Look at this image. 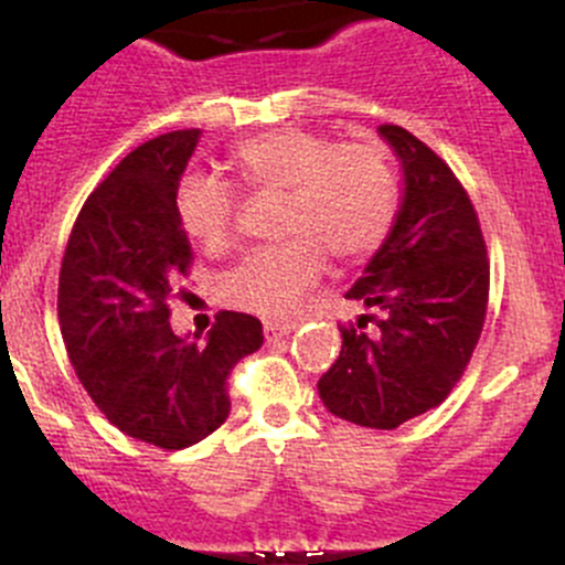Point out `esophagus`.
<instances>
[{
    "mask_svg": "<svg viewBox=\"0 0 565 565\" xmlns=\"http://www.w3.org/2000/svg\"><path fill=\"white\" fill-rule=\"evenodd\" d=\"M292 333V324H278V322H265V341L267 344H276V341L287 339Z\"/></svg>",
    "mask_w": 565,
    "mask_h": 565,
    "instance_id": "34e87169",
    "label": "esophagus"
}]
</instances>
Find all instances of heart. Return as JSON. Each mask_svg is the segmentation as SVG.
Masks as SVG:
<instances>
[{"label":"heart","mask_w":565,"mask_h":565,"mask_svg":"<svg viewBox=\"0 0 565 565\" xmlns=\"http://www.w3.org/2000/svg\"><path fill=\"white\" fill-rule=\"evenodd\" d=\"M235 167L256 191H287L284 246L256 248L221 278L226 303L265 319L298 309L322 276L324 250L361 259L388 235L398 202L396 174L377 145L344 141L303 128L254 136L235 150ZM177 215L191 241L218 248L230 241L235 191L210 174H185L177 188Z\"/></svg>","instance_id":"1"}]
</instances>
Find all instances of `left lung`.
I'll return each instance as SVG.
<instances>
[{"label":"left lung","instance_id":"left-lung-1","mask_svg":"<svg viewBox=\"0 0 565 565\" xmlns=\"http://www.w3.org/2000/svg\"><path fill=\"white\" fill-rule=\"evenodd\" d=\"M377 134L402 169V199L383 246L347 298L375 322L341 330L339 361L319 377L324 407L350 424L396 429L437 407L481 335L489 262L476 210L451 169L398 125Z\"/></svg>","mask_w":565,"mask_h":565}]
</instances>
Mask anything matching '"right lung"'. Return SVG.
Wrapping results in <instances>:
<instances>
[{"label": "right lung", "mask_w": 565, "mask_h": 565, "mask_svg": "<svg viewBox=\"0 0 565 565\" xmlns=\"http://www.w3.org/2000/svg\"><path fill=\"white\" fill-rule=\"evenodd\" d=\"M202 130L136 147L89 193L60 270L62 339L100 413L150 446L180 451L230 418L226 377L262 347V322L221 311L204 341L177 335L169 295L191 262L177 188Z\"/></svg>", "instance_id": "right-lung-1"}]
</instances>
